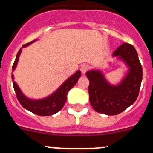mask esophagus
<instances>
[{"label": "esophagus", "mask_w": 153, "mask_h": 153, "mask_svg": "<svg viewBox=\"0 0 153 153\" xmlns=\"http://www.w3.org/2000/svg\"><path fill=\"white\" fill-rule=\"evenodd\" d=\"M89 68H90V67H89L87 64H83V65H82V66H81V67H80V70H81V72H82V74H85V73H86V71L89 70Z\"/></svg>", "instance_id": "34e87169"}]
</instances>
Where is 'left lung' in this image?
Returning a JSON list of instances; mask_svg holds the SVG:
<instances>
[{"label":"left lung","mask_w":153,"mask_h":153,"mask_svg":"<svg viewBox=\"0 0 153 153\" xmlns=\"http://www.w3.org/2000/svg\"><path fill=\"white\" fill-rule=\"evenodd\" d=\"M113 57L122 61L128 68L123 78L112 84L100 70L86 73L90 80V102L96 111L108 116L122 113L134 103L137 99L142 79L143 68L135 47L124 43L113 52Z\"/></svg>","instance_id":"1"}]
</instances>
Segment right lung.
<instances>
[{
	"label": "right lung",
	"instance_id": "add662e5",
	"mask_svg": "<svg viewBox=\"0 0 153 153\" xmlns=\"http://www.w3.org/2000/svg\"><path fill=\"white\" fill-rule=\"evenodd\" d=\"M35 41L36 40H33L28 44H24L22 46V48L27 47ZM22 48L19 50L17 56H16L15 61L12 67L13 71L17 67L19 57H20L21 53L22 51ZM80 76L81 72L79 70H77L73 75L70 76L67 80H65L59 86V88H57V90H55L53 93H51V95L44 97V98L37 99V100L30 99L24 95L17 83L14 81V76H13V74H12V79H13V89H14V91L17 95V100H18L19 102L21 104V106L24 109H26L27 110L34 113V114L41 116V117H45V116H52L61 110L67 100V93L75 86L76 83H77Z\"/></svg>",
	"mask_w": 153,
	"mask_h": 153
}]
</instances>
